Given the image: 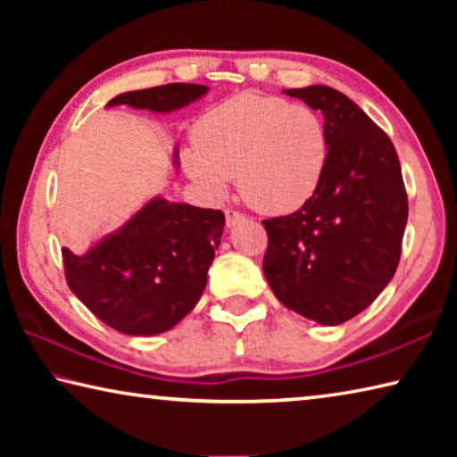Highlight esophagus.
<instances>
[{
    "label": "esophagus",
    "mask_w": 457,
    "mask_h": 457,
    "mask_svg": "<svg viewBox=\"0 0 457 457\" xmlns=\"http://www.w3.org/2000/svg\"><path fill=\"white\" fill-rule=\"evenodd\" d=\"M239 221H244V213H239V212H236V210H226V226L228 228H234L236 223H239Z\"/></svg>",
    "instance_id": "1"
}]
</instances>
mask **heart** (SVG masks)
<instances>
[{"instance_id": "b5f03b06", "label": "heart", "mask_w": 457, "mask_h": 457, "mask_svg": "<svg viewBox=\"0 0 457 457\" xmlns=\"http://www.w3.org/2000/svg\"><path fill=\"white\" fill-rule=\"evenodd\" d=\"M187 173L221 197L229 177L247 204L266 213L296 212L319 191L328 159L320 114L306 104L242 92L213 106L193 129Z\"/></svg>"}]
</instances>
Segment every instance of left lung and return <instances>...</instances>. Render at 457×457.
I'll return each mask as SVG.
<instances>
[{"label":"left lung","mask_w":457,"mask_h":457,"mask_svg":"<svg viewBox=\"0 0 457 457\" xmlns=\"http://www.w3.org/2000/svg\"><path fill=\"white\" fill-rule=\"evenodd\" d=\"M284 92L322 112L328 159L308 204L262 221V266L286 308L335 327L365 311L395 274L407 191L391 138L349 96L330 87Z\"/></svg>","instance_id":"left-lung-1"}]
</instances>
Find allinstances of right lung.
<instances>
[{"instance_id":"obj_1","label":"right lung","mask_w":457,"mask_h":457,"mask_svg":"<svg viewBox=\"0 0 457 457\" xmlns=\"http://www.w3.org/2000/svg\"><path fill=\"white\" fill-rule=\"evenodd\" d=\"M205 92L201 84L173 82L125 92L108 100V106L169 112ZM223 223L220 210L154 197L84 256L62 247L66 282L111 328L133 337L159 335L189 314L204 294Z\"/></svg>"}]
</instances>
